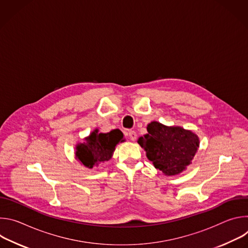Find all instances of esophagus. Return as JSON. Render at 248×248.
Masks as SVG:
<instances>
[{
  "label": "esophagus",
  "instance_id": "1",
  "mask_svg": "<svg viewBox=\"0 0 248 248\" xmlns=\"http://www.w3.org/2000/svg\"><path fill=\"white\" fill-rule=\"evenodd\" d=\"M128 136H129V139H130V140L134 141V140L136 139V137H137V134H136L135 131L129 130V131H128Z\"/></svg>",
  "mask_w": 248,
  "mask_h": 248
}]
</instances>
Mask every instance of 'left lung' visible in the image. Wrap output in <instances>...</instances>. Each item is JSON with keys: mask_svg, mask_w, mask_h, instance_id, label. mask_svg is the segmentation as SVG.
Instances as JSON below:
<instances>
[{"mask_svg": "<svg viewBox=\"0 0 248 248\" xmlns=\"http://www.w3.org/2000/svg\"><path fill=\"white\" fill-rule=\"evenodd\" d=\"M148 133L138 138L154 167L167 175L182 172L188 166L198 147L199 138L181 126H167L158 122L147 125Z\"/></svg>", "mask_w": 248, "mask_h": 248, "instance_id": "left-lung-1", "label": "left lung"}]
</instances>
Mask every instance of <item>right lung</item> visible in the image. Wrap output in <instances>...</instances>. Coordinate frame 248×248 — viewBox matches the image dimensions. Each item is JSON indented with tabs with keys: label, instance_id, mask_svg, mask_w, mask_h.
<instances>
[{
	"label": "right lung",
	"instance_id": "1",
	"mask_svg": "<svg viewBox=\"0 0 248 248\" xmlns=\"http://www.w3.org/2000/svg\"><path fill=\"white\" fill-rule=\"evenodd\" d=\"M84 140L83 143L77 145L76 157L89 169L98 166L101 162L109 161L117 144L124 141V134L120 129H114L107 133H99L98 129H95Z\"/></svg>",
	"mask_w": 248,
	"mask_h": 248
}]
</instances>
